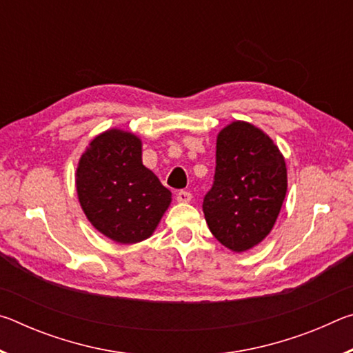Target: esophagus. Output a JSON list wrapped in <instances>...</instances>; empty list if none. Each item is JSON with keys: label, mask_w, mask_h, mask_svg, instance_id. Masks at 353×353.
<instances>
[{"label": "esophagus", "mask_w": 353, "mask_h": 353, "mask_svg": "<svg viewBox=\"0 0 353 353\" xmlns=\"http://www.w3.org/2000/svg\"><path fill=\"white\" fill-rule=\"evenodd\" d=\"M177 201L179 202H185V204H187V202L191 201V193H190L188 190H181L177 193Z\"/></svg>", "instance_id": "esophagus-1"}]
</instances>
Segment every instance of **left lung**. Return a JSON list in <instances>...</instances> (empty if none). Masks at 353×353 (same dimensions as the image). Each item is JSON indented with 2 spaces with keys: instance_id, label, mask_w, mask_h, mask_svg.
I'll list each match as a JSON object with an SVG mask.
<instances>
[{
  "instance_id": "8db88e82",
  "label": "left lung",
  "mask_w": 353,
  "mask_h": 353,
  "mask_svg": "<svg viewBox=\"0 0 353 353\" xmlns=\"http://www.w3.org/2000/svg\"><path fill=\"white\" fill-rule=\"evenodd\" d=\"M286 187L285 157L271 137L232 121L216 137L214 182L202 204L208 229L234 252L255 248L276 224Z\"/></svg>"
}]
</instances>
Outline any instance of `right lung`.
I'll return each instance as SVG.
<instances>
[{"label":"right lung","mask_w":353,"mask_h":353,"mask_svg":"<svg viewBox=\"0 0 353 353\" xmlns=\"http://www.w3.org/2000/svg\"><path fill=\"white\" fill-rule=\"evenodd\" d=\"M76 191L94 229L119 244L151 236L171 204V191L143 165L141 140L121 129L90 141L77 163Z\"/></svg>","instance_id":"obj_1"}]
</instances>
